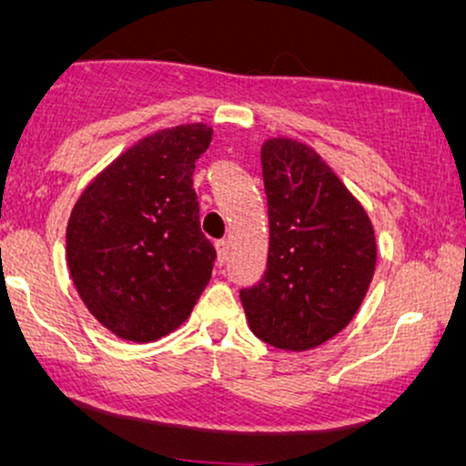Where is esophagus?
Masks as SVG:
<instances>
[{
	"mask_svg": "<svg viewBox=\"0 0 466 466\" xmlns=\"http://www.w3.org/2000/svg\"><path fill=\"white\" fill-rule=\"evenodd\" d=\"M216 250H218V263L224 266V263L228 261V255H231V246H228L227 239H220V242H216Z\"/></svg>",
	"mask_w": 466,
	"mask_h": 466,
	"instance_id": "34e87169",
	"label": "esophagus"
}]
</instances>
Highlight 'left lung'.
Wrapping results in <instances>:
<instances>
[{"mask_svg": "<svg viewBox=\"0 0 466 466\" xmlns=\"http://www.w3.org/2000/svg\"><path fill=\"white\" fill-rule=\"evenodd\" d=\"M261 166L268 266L239 298L261 341L302 352L352 321L376 269V238L363 207L311 147L272 137Z\"/></svg>", "mask_w": 466, "mask_h": 466, "instance_id": "1", "label": "left lung"}]
</instances>
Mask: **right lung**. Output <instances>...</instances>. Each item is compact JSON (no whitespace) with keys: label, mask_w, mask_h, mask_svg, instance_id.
<instances>
[{"label":"right lung","mask_w":466,"mask_h":466,"mask_svg":"<svg viewBox=\"0 0 466 466\" xmlns=\"http://www.w3.org/2000/svg\"><path fill=\"white\" fill-rule=\"evenodd\" d=\"M203 123L145 137L84 189L66 227V259L88 311L127 341L179 329L209 283L216 248L200 231L197 159Z\"/></svg>","instance_id":"add662e5"}]
</instances>
